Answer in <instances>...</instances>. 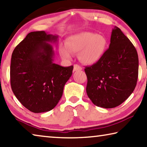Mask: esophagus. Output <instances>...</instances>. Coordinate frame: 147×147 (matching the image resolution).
<instances>
[{"instance_id":"obj_1","label":"esophagus","mask_w":147,"mask_h":147,"mask_svg":"<svg viewBox=\"0 0 147 147\" xmlns=\"http://www.w3.org/2000/svg\"><path fill=\"white\" fill-rule=\"evenodd\" d=\"M82 68L81 66H80L78 64H75L74 65V69L73 71H81Z\"/></svg>"}]
</instances>
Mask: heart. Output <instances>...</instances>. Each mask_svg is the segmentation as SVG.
<instances>
[{
  "label": "heart",
  "mask_w": 147,
  "mask_h": 147,
  "mask_svg": "<svg viewBox=\"0 0 147 147\" xmlns=\"http://www.w3.org/2000/svg\"><path fill=\"white\" fill-rule=\"evenodd\" d=\"M66 46H60L59 52L61 58L70 59L72 53H78L82 63L93 65L102 58L107 48V40L102 35L92 32H82L67 38Z\"/></svg>",
  "instance_id": "b5f03b06"
}]
</instances>
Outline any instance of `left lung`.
<instances>
[{
	"instance_id": "1",
	"label": "left lung",
	"mask_w": 147,
	"mask_h": 147,
	"mask_svg": "<svg viewBox=\"0 0 147 147\" xmlns=\"http://www.w3.org/2000/svg\"><path fill=\"white\" fill-rule=\"evenodd\" d=\"M137 51L121 29L111 32L110 44L100 61L85 68L86 92L94 105L113 108L125 101L135 89L138 78Z\"/></svg>"
}]
</instances>
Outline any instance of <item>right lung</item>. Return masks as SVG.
<instances>
[{
    "mask_svg": "<svg viewBox=\"0 0 147 147\" xmlns=\"http://www.w3.org/2000/svg\"><path fill=\"white\" fill-rule=\"evenodd\" d=\"M58 36L45 31L32 32L13 50L10 84L15 96L32 112L49 111L62 96L73 66L63 67L53 63V46Z\"/></svg>",
    "mask_w": 147,
    "mask_h": 147,
    "instance_id": "add662e5",
    "label": "right lung"
}]
</instances>
